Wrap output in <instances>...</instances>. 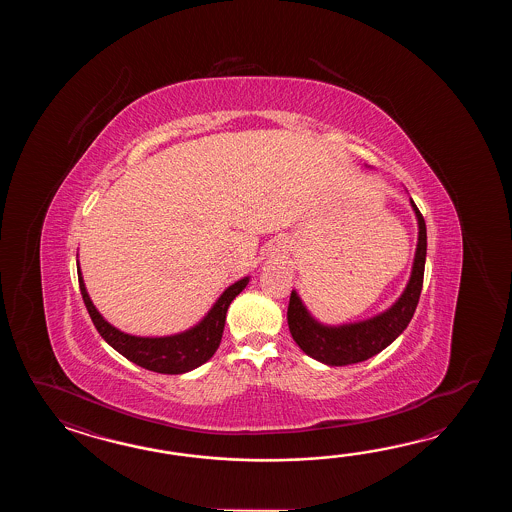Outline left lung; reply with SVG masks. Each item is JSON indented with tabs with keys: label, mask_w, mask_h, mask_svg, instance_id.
Listing matches in <instances>:
<instances>
[{
	"label": "left lung",
	"mask_w": 512,
	"mask_h": 512,
	"mask_svg": "<svg viewBox=\"0 0 512 512\" xmlns=\"http://www.w3.org/2000/svg\"><path fill=\"white\" fill-rule=\"evenodd\" d=\"M410 203L419 223V241L415 251L414 267L404 293L388 311L357 324L324 326L309 315L300 296L294 291L291 293L289 309H287V324L294 342L309 357H313L318 362H324L327 366L357 364L388 348L410 324L423 289L426 261L425 218L419 212V208L415 207L412 199Z\"/></svg>",
	"instance_id": "8db88e82"
}]
</instances>
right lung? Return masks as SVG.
<instances>
[{"label": "right lung", "instance_id": "1", "mask_svg": "<svg viewBox=\"0 0 512 512\" xmlns=\"http://www.w3.org/2000/svg\"><path fill=\"white\" fill-rule=\"evenodd\" d=\"M247 283L249 278H241L238 282L232 283L229 289H225V293L219 296L218 302L208 311V315L185 333L150 338L126 335L106 322L91 302L82 274H78L80 293L100 337L104 338L111 348L117 349L122 357L135 362L137 366L166 375H179L196 370L216 353L223 337L230 302L247 287Z\"/></svg>", "mask_w": 512, "mask_h": 512}]
</instances>
